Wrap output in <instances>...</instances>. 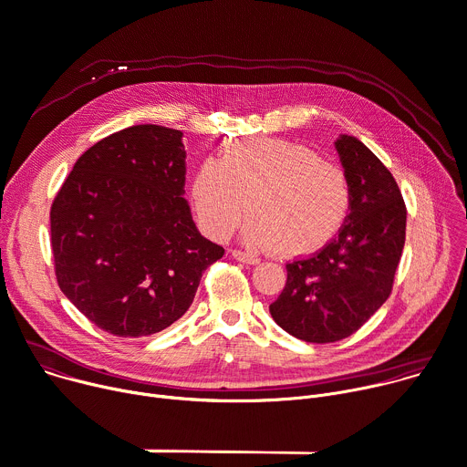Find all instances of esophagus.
<instances>
[{
    "instance_id": "obj_1",
    "label": "esophagus",
    "mask_w": 467,
    "mask_h": 467,
    "mask_svg": "<svg viewBox=\"0 0 467 467\" xmlns=\"http://www.w3.org/2000/svg\"><path fill=\"white\" fill-rule=\"evenodd\" d=\"M231 255L238 261V263H244V265H259L261 263V259L259 257H255V255H251V253H245V251H240V249H234Z\"/></svg>"
}]
</instances>
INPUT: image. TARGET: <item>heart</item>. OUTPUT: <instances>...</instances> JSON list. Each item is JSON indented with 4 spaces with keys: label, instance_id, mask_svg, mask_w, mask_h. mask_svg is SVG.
Returning <instances> with one entry per match:
<instances>
[{
    "label": "heart",
    "instance_id": "heart-1",
    "mask_svg": "<svg viewBox=\"0 0 467 467\" xmlns=\"http://www.w3.org/2000/svg\"><path fill=\"white\" fill-rule=\"evenodd\" d=\"M190 197L199 227L225 240L247 214L244 240L251 247L307 255L343 227L352 188L341 167L300 143L234 141L218 160L193 173Z\"/></svg>",
    "mask_w": 467,
    "mask_h": 467
}]
</instances>
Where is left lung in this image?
I'll use <instances>...</instances> for the list:
<instances>
[{
	"mask_svg": "<svg viewBox=\"0 0 467 467\" xmlns=\"http://www.w3.org/2000/svg\"><path fill=\"white\" fill-rule=\"evenodd\" d=\"M352 188L338 233L309 257L286 263V285L270 315L306 343L358 331L389 298L406 240V204L389 169L358 138L335 141Z\"/></svg>",
	"mask_w": 467,
	"mask_h": 467,
	"instance_id": "left-lung-1",
	"label": "left lung"
}]
</instances>
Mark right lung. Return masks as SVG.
<instances>
[{"label": "right lung", "mask_w": 467, "mask_h": 467, "mask_svg": "<svg viewBox=\"0 0 467 467\" xmlns=\"http://www.w3.org/2000/svg\"><path fill=\"white\" fill-rule=\"evenodd\" d=\"M182 132L138 124L74 163L52 212L59 288L100 329L147 337L192 306L225 249L197 231L184 199Z\"/></svg>", "instance_id": "1"}]
</instances>
